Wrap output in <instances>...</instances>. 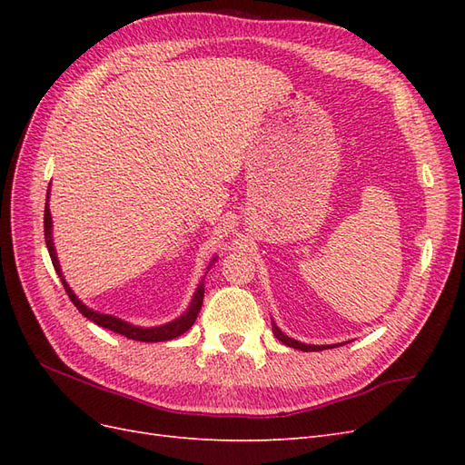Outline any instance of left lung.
I'll list each match as a JSON object with an SVG mask.
<instances>
[{"instance_id":"8db88e82","label":"left lung","mask_w":465,"mask_h":465,"mask_svg":"<svg viewBox=\"0 0 465 465\" xmlns=\"http://www.w3.org/2000/svg\"><path fill=\"white\" fill-rule=\"evenodd\" d=\"M272 326H273V333H275L277 340H279L281 343H285V345L292 347V349H301V351H322V349H330V347H333V345L326 347V345H304V343H299V341L291 340V337H287L283 331H281V330L275 326V323H272Z\"/></svg>"}]
</instances>
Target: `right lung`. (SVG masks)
<instances>
[{
    "label": "right lung",
    "mask_w": 465,
    "mask_h": 465,
    "mask_svg": "<svg viewBox=\"0 0 465 465\" xmlns=\"http://www.w3.org/2000/svg\"><path fill=\"white\" fill-rule=\"evenodd\" d=\"M45 238H46V246H48V252H50V258H52V263H54V270L58 272V275L62 277V270H60V263H58V258H55V250H54V242H52V217H50V209H48V195H46V207H45ZM62 283H64V289L67 292V297L72 299V302L77 306V311L89 318L91 322H94L96 326L101 328H106L110 331L114 333H120L124 337H128V340H135V341H149V343H154V341H166V340H174V337L182 335L184 331H188L192 326L195 318H198V312L202 308V302H203V281L202 285L198 287V291H195L193 299H192V304L188 311L182 314L180 318H176L174 322L166 323V326H159V328H137V326H132V323L124 322L116 316H108V314H101V312H94L91 311V308H87L85 304H83L75 294L72 292V289H69V285L65 283V279L62 277Z\"/></svg>",
    "instance_id": "obj_1"
}]
</instances>
